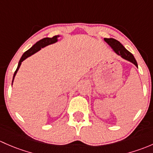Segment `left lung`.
I'll list each match as a JSON object with an SVG mask.
<instances>
[{
    "instance_id": "obj_1",
    "label": "left lung",
    "mask_w": 153,
    "mask_h": 153,
    "mask_svg": "<svg viewBox=\"0 0 153 153\" xmlns=\"http://www.w3.org/2000/svg\"><path fill=\"white\" fill-rule=\"evenodd\" d=\"M104 40L111 46V48L116 54L120 56L121 57L123 58L125 60L132 62L133 65H135L138 68V63L135 60L134 56L130 51H127L120 42L113 38H104Z\"/></svg>"
}]
</instances>
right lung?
<instances>
[{
	"instance_id": "1",
	"label": "right lung",
	"mask_w": 153,
	"mask_h": 153,
	"mask_svg": "<svg viewBox=\"0 0 153 153\" xmlns=\"http://www.w3.org/2000/svg\"><path fill=\"white\" fill-rule=\"evenodd\" d=\"M59 37H60L59 35H56V36H54V37H51V38H49V37H45V38L42 39V40H39L38 42H36V43L34 44V45H33L32 47H31V48H30L28 50V51H26V52H25L23 55H22L21 58H20V61H19V62H18V68H17V69H16V71H15V74H14L12 85V84H13L14 79H15V76H16V74L18 73L19 68H20V65H21L22 62H23V60H25L26 59H27L28 57L31 56V55H33L34 53H37V51H40V50L41 49V48H44V47L47 46V45H51V44H53V43H55V42H56L58 41V40H59Z\"/></svg>"
}]
</instances>
